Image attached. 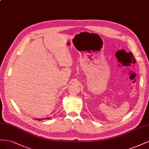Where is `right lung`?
<instances>
[{"label": "right lung", "mask_w": 149, "mask_h": 149, "mask_svg": "<svg viewBox=\"0 0 149 149\" xmlns=\"http://www.w3.org/2000/svg\"><path fill=\"white\" fill-rule=\"evenodd\" d=\"M50 119V118L49 117H48V118H42V119H39V118H36L35 119V120H38V121H41V120H44V119Z\"/></svg>", "instance_id": "1"}]
</instances>
